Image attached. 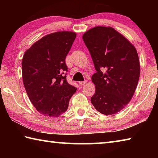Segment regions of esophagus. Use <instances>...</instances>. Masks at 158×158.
I'll use <instances>...</instances> for the list:
<instances>
[{"mask_svg": "<svg viewBox=\"0 0 158 158\" xmlns=\"http://www.w3.org/2000/svg\"><path fill=\"white\" fill-rule=\"evenodd\" d=\"M79 84L80 85H84L85 84H86V81H79Z\"/></svg>", "mask_w": 158, "mask_h": 158, "instance_id": "1", "label": "esophagus"}]
</instances>
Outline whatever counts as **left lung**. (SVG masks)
Segmentation results:
<instances>
[{
	"label": "left lung",
	"instance_id": "8db88e82",
	"mask_svg": "<svg viewBox=\"0 0 158 158\" xmlns=\"http://www.w3.org/2000/svg\"><path fill=\"white\" fill-rule=\"evenodd\" d=\"M97 73L92 81L95 93L90 101L105 116L119 112L132 98L140 75L135 46L112 27L95 26L82 36Z\"/></svg>",
	"mask_w": 158,
	"mask_h": 158
}]
</instances>
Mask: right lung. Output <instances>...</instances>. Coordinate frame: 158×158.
<instances>
[{
    "label": "right lung",
    "instance_id": "obj_1",
    "mask_svg": "<svg viewBox=\"0 0 158 158\" xmlns=\"http://www.w3.org/2000/svg\"><path fill=\"white\" fill-rule=\"evenodd\" d=\"M77 36L72 31L48 34L25 52L21 61L26 91L37 111L43 116L58 117L68 108L77 89L69 84L65 57Z\"/></svg>",
    "mask_w": 158,
    "mask_h": 158
}]
</instances>
